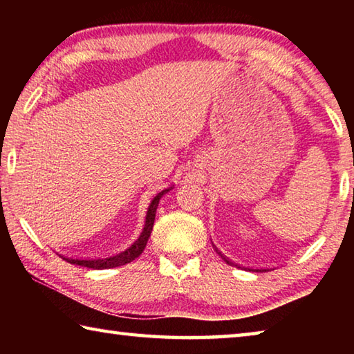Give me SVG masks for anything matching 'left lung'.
<instances>
[{"mask_svg": "<svg viewBox=\"0 0 354 354\" xmlns=\"http://www.w3.org/2000/svg\"><path fill=\"white\" fill-rule=\"evenodd\" d=\"M215 251H217V253H218V254H220V256H221V259H223V261H225V262H226V263H227V266H232V262H231V261H227V259H226V257H225V256H223V254H221V253H220V251H218V250H217V248H215Z\"/></svg>", "mask_w": 354, "mask_h": 354, "instance_id": "8db88e82", "label": "left lung"}]
</instances>
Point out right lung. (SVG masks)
<instances>
[{
    "mask_svg": "<svg viewBox=\"0 0 354 354\" xmlns=\"http://www.w3.org/2000/svg\"><path fill=\"white\" fill-rule=\"evenodd\" d=\"M170 190H171V187L159 192V194L151 200V203H149V206H148V211H147L145 226H143L139 239H137V241L131 245V247L122 251V253L113 254L109 257H98V259H71V257H64V259L70 263H73V266L93 268V270H104V268H113V267H120V266H124V263L133 262L136 257H139L143 253V250H145V247H147L149 234H151V231H153L156 209H158V206H159V200L162 198L164 194H167V192H170Z\"/></svg>",
    "mask_w": 354,
    "mask_h": 354,
    "instance_id": "right-lung-1",
    "label": "right lung"
}]
</instances>
